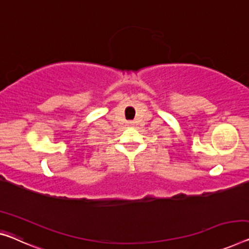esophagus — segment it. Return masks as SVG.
<instances>
[{"label":"esophagus","mask_w":249,"mask_h":249,"mask_svg":"<svg viewBox=\"0 0 249 249\" xmlns=\"http://www.w3.org/2000/svg\"><path fill=\"white\" fill-rule=\"evenodd\" d=\"M128 124H129V125H132V124H133V122L130 121V122H128Z\"/></svg>","instance_id":"esophagus-1"}]
</instances>
